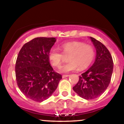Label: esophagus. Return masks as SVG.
I'll return each mask as SVG.
<instances>
[{"label": "esophagus", "mask_w": 124, "mask_h": 124, "mask_svg": "<svg viewBox=\"0 0 124 124\" xmlns=\"http://www.w3.org/2000/svg\"><path fill=\"white\" fill-rule=\"evenodd\" d=\"M69 75H62V78H66V77H68Z\"/></svg>", "instance_id": "1"}]
</instances>
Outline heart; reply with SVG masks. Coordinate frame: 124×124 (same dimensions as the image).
Here are the masks:
<instances>
[{"instance_id": "obj_1", "label": "heart", "mask_w": 124, "mask_h": 124, "mask_svg": "<svg viewBox=\"0 0 124 124\" xmlns=\"http://www.w3.org/2000/svg\"><path fill=\"white\" fill-rule=\"evenodd\" d=\"M62 53L55 48L50 49L48 53V58L51 65L59 68L65 61V56H68L69 63L61 68L63 73L79 69H86L93 61L95 55L94 49L92 45L85 44L79 41H72L64 43L61 45Z\"/></svg>"}]
</instances>
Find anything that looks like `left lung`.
<instances>
[{
	"label": "left lung",
	"mask_w": 124,
	"mask_h": 124,
	"mask_svg": "<svg viewBox=\"0 0 124 124\" xmlns=\"http://www.w3.org/2000/svg\"><path fill=\"white\" fill-rule=\"evenodd\" d=\"M96 49L94 63L79 76L73 90L83 99L93 100L103 94L108 86L113 71V61L110 52L104 44L91 37Z\"/></svg>",
	"instance_id": "left-lung-1"
}]
</instances>
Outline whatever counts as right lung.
Returning <instances> with one entry per match:
<instances>
[{
    "instance_id": "right-lung-1",
    "label": "right lung",
    "mask_w": 124,
    "mask_h": 124,
    "mask_svg": "<svg viewBox=\"0 0 124 124\" xmlns=\"http://www.w3.org/2000/svg\"><path fill=\"white\" fill-rule=\"evenodd\" d=\"M55 38L38 37L25 43L16 62V78L21 92L37 102L48 99L56 89L62 76L54 70L48 58Z\"/></svg>"
}]
</instances>
